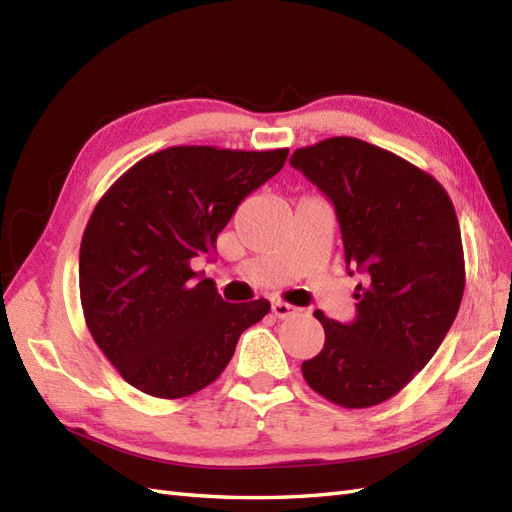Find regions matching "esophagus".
I'll list each match as a JSON object with an SVG mask.
<instances>
[{"instance_id":"34e87169","label":"esophagus","mask_w":512,"mask_h":512,"mask_svg":"<svg viewBox=\"0 0 512 512\" xmlns=\"http://www.w3.org/2000/svg\"><path fill=\"white\" fill-rule=\"evenodd\" d=\"M297 312V308L295 306H288V303H284V301H275L273 303V314L277 319H286V317H290V314H295Z\"/></svg>"}]
</instances>
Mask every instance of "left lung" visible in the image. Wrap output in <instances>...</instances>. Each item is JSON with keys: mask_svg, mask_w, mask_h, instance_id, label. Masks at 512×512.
Here are the masks:
<instances>
[{"mask_svg": "<svg viewBox=\"0 0 512 512\" xmlns=\"http://www.w3.org/2000/svg\"><path fill=\"white\" fill-rule=\"evenodd\" d=\"M290 165L334 204L347 273L363 275L352 323L314 312L325 343L303 378L345 409L380 405L431 361L460 310L458 215L436 178L365 140H321Z\"/></svg>", "mask_w": 512, "mask_h": 512, "instance_id": "1", "label": "left lung"}]
</instances>
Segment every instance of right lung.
I'll return each mask as SVG.
<instances>
[{
	"mask_svg": "<svg viewBox=\"0 0 512 512\" xmlns=\"http://www.w3.org/2000/svg\"><path fill=\"white\" fill-rule=\"evenodd\" d=\"M288 149L169 147L143 158L96 204L81 239L79 288L90 334L129 385L184 398L211 385L266 299L228 303L191 262Z\"/></svg>",
	"mask_w": 512,
	"mask_h": 512,
	"instance_id": "1",
	"label": "right lung"
}]
</instances>
